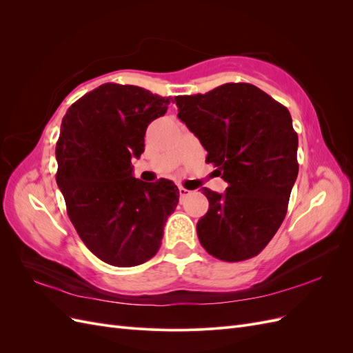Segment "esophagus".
Instances as JSON below:
<instances>
[{"label": "esophagus", "mask_w": 353, "mask_h": 353, "mask_svg": "<svg viewBox=\"0 0 353 353\" xmlns=\"http://www.w3.org/2000/svg\"><path fill=\"white\" fill-rule=\"evenodd\" d=\"M190 193H191L190 190H187V188H184V187H179V196L183 197V199H184V197H187Z\"/></svg>", "instance_id": "obj_1"}]
</instances>
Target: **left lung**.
<instances>
[{"mask_svg":"<svg viewBox=\"0 0 353 353\" xmlns=\"http://www.w3.org/2000/svg\"><path fill=\"white\" fill-rule=\"evenodd\" d=\"M178 117L208 152L225 193L201 188L209 210L197 222L203 248L225 262L259 254L283 223L299 172L290 112L252 83L178 95Z\"/></svg>","mask_w":353,"mask_h":353,"instance_id":"obj_1","label":"left lung"}]
</instances>
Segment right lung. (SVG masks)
<instances>
[{"mask_svg": "<svg viewBox=\"0 0 353 353\" xmlns=\"http://www.w3.org/2000/svg\"><path fill=\"white\" fill-rule=\"evenodd\" d=\"M170 100L135 85L103 83L61 121L57 185L78 236L109 265L128 268L152 259L178 205L172 181L144 183L131 165L144 152L148 123L166 113Z\"/></svg>", "mask_w": 353, "mask_h": 353, "instance_id": "right-lung-1", "label": "right lung"}]
</instances>
